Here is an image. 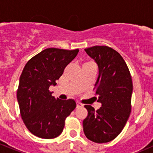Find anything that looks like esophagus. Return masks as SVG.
Wrapping results in <instances>:
<instances>
[{
    "label": "esophagus",
    "instance_id": "1",
    "mask_svg": "<svg viewBox=\"0 0 153 153\" xmlns=\"http://www.w3.org/2000/svg\"><path fill=\"white\" fill-rule=\"evenodd\" d=\"M82 106H83V104H81V102H76L77 108H81V107H82Z\"/></svg>",
    "mask_w": 153,
    "mask_h": 153
}]
</instances>
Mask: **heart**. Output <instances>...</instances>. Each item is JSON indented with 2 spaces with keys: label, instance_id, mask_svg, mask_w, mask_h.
<instances>
[{
  "label": "heart",
  "instance_id": "b5f03b06",
  "mask_svg": "<svg viewBox=\"0 0 153 153\" xmlns=\"http://www.w3.org/2000/svg\"><path fill=\"white\" fill-rule=\"evenodd\" d=\"M92 63H93V62H92Z\"/></svg>",
  "mask_w": 153,
  "mask_h": 153
}]
</instances>
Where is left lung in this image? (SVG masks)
Returning <instances> with one entry per match:
<instances>
[{
	"label": "left lung",
	"mask_w": 153,
	"mask_h": 153,
	"mask_svg": "<svg viewBox=\"0 0 153 153\" xmlns=\"http://www.w3.org/2000/svg\"><path fill=\"white\" fill-rule=\"evenodd\" d=\"M95 60L99 76L95 84L97 110L85 105L88 116L83 121V130L88 140L97 143L109 142L122 132L131 111L133 83L131 73L122 56L107 46H94L85 49Z\"/></svg>",
	"instance_id": "left-lung-1"
}]
</instances>
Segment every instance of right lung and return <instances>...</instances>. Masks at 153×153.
Returning a JSON list of instances; mask_svg holds the SVG:
<instances>
[{"instance_id": "add662e5", "label": "right lung", "mask_w": 153, "mask_h": 153, "mask_svg": "<svg viewBox=\"0 0 153 153\" xmlns=\"http://www.w3.org/2000/svg\"><path fill=\"white\" fill-rule=\"evenodd\" d=\"M79 50L48 48L25 64L19 78L17 100L28 131L40 138L53 139L63 131L65 120L75 109L74 100L56 99L49 91Z\"/></svg>"}]
</instances>
